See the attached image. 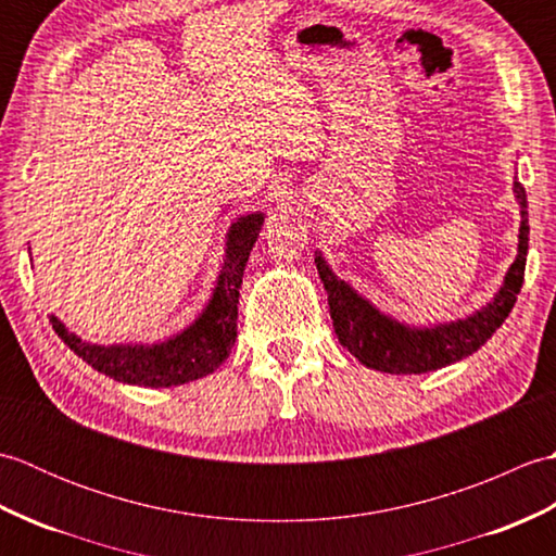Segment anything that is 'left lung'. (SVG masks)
Returning <instances> with one entry per match:
<instances>
[{
  "label": "left lung",
  "mask_w": 556,
  "mask_h": 556,
  "mask_svg": "<svg viewBox=\"0 0 556 556\" xmlns=\"http://www.w3.org/2000/svg\"><path fill=\"white\" fill-rule=\"evenodd\" d=\"M514 193L521 205V233H518V255L504 277V285L485 308L468 315L466 320L444 323L434 327H406L358 296L346 281L334 277L323 255L315 257L317 271L327 289L329 315L341 346L349 349L363 365L392 375H420L440 370L460 358L476 353L497 332L509 317L516 296L521 293L528 255V200L526 188L514 181Z\"/></svg>",
  "instance_id": "1"
}]
</instances>
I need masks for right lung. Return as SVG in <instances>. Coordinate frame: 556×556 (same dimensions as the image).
Returning a JSON list of instances; mask_svg holds the SVG:
<instances>
[{"label": "right lung", "mask_w": 556, "mask_h": 556, "mask_svg": "<svg viewBox=\"0 0 556 556\" xmlns=\"http://www.w3.org/2000/svg\"><path fill=\"white\" fill-rule=\"evenodd\" d=\"M263 227V212L245 215L227 233V255L207 308L198 320L162 344L98 346L80 341L52 315L54 332L78 358L116 382L138 387H176L215 372L231 353L239 320V289L253 243Z\"/></svg>", "instance_id": "add662e5"}]
</instances>
